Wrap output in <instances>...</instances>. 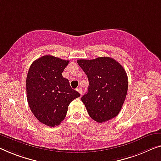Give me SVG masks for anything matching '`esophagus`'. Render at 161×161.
<instances>
[{
	"label": "esophagus",
	"instance_id": "1",
	"mask_svg": "<svg viewBox=\"0 0 161 161\" xmlns=\"http://www.w3.org/2000/svg\"><path fill=\"white\" fill-rule=\"evenodd\" d=\"M76 90H77V91H78V92H79V93H80V95H81V93H82V89H81V88H80V87H79V88H77V89H76Z\"/></svg>",
	"mask_w": 161,
	"mask_h": 161
}]
</instances>
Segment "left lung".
<instances>
[{
    "instance_id": "1",
    "label": "left lung",
    "mask_w": 161,
    "mask_h": 161,
    "mask_svg": "<svg viewBox=\"0 0 161 161\" xmlns=\"http://www.w3.org/2000/svg\"><path fill=\"white\" fill-rule=\"evenodd\" d=\"M77 63L88 78L87 92L81 100L90 116L98 123L115 118L128 90V77L123 66L110 57L80 59Z\"/></svg>"
}]
</instances>
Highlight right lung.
I'll return each instance as SVG.
<instances>
[{
  "instance_id": "1",
  "label": "right lung",
  "mask_w": 161,
  "mask_h": 161,
  "mask_svg": "<svg viewBox=\"0 0 161 161\" xmlns=\"http://www.w3.org/2000/svg\"><path fill=\"white\" fill-rule=\"evenodd\" d=\"M69 63L46 55L35 60L29 69L26 83L29 106L38 121L48 126H58L70 103L80 96L62 76Z\"/></svg>"
}]
</instances>
